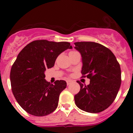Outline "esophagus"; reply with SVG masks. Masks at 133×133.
<instances>
[{
	"label": "esophagus",
	"instance_id": "1",
	"mask_svg": "<svg viewBox=\"0 0 133 133\" xmlns=\"http://www.w3.org/2000/svg\"><path fill=\"white\" fill-rule=\"evenodd\" d=\"M66 82H67V85H70V84H71L72 82H73V80H67V81H66Z\"/></svg>",
	"mask_w": 133,
	"mask_h": 133
}]
</instances>
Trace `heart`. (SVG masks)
<instances>
[{
	"mask_svg": "<svg viewBox=\"0 0 133 133\" xmlns=\"http://www.w3.org/2000/svg\"><path fill=\"white\" fill-rule=\"evenodd\" d=\"M73 52H75V51H71V52H70V53H73Z\"/></svg>",
	"mask_w": 133,
	"mask_h": 133,
	"instance_id": "1",
	"label": "heart"
}]
</instances>
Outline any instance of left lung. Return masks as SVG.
I'll return each mask as SVG.
<instances>
[{
  "instance_id": "8db88e82",
  "label": "left lung",
  "mask_w": 133,
  "mask_h": 133,
  "mask_svg": "<svg viewBox=\"0 0 133 133\" xmlns=\"http://www.w3.org/2000/svg\"><path fill=\"white\" fill-rule=\"evenodd\" d=\"M75 45L82 57V74L90 79L88 85L77 81L80 90L75 95V104L85 112H102L113 102L120 89V64L112 51L102 44L77 42Z\"/></svg>"
}]
</instances>
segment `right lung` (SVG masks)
<instances>
[{"mask_svg": "<svg viewBox=\"0 0 133 133\" xmlns=\"http://www.w3.org/2000/svg\"><path fill=\"white\" fill-rule=\"evenodd\" d=\"M72 48L68 42L40 40L30 42L20 52L11 69V85L16 100L27 112L43 116L57 109L60 94L67 83L64 80H57L55 84L48 82L45 71L54 66L60 53Z\"/></svg>", "mask_w": 133, "mask_h": 133, "instance_id": "obj_1", "label": "right lung"}]
</instances>
